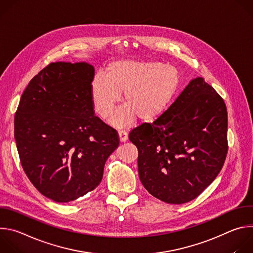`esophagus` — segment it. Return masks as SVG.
Segmentation results:
<instances>
[{
  "label": "esophagus",
  "instance_id": "esophagus-1",
  "mask_svg": "<svg viewBox=\"0 0 253 253\" xmlns=\"http://www.w3.org/2000/svg\"><path fill=\"white\" fill-rule=\"evenodd\" d=\"M118 135H119V139H120L121 142L127 141V139H128V134H127L126 131L119 130V131H118Z\"/></svg>",
  "mask_w": 253,
  "mask_h": 253
}]
</instances>
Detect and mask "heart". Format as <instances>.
<instances>
[{
    "label": "heart",
    "mask_w": 253,
    "mask_h": 253,
    "mask_svg": "<svg viewBox=\"0 0 253 253\" xmlns=\"http://www.w3.org/2000/svg\"><path fill=\"white\" fill-rule=\"evenodd\" d=\"M180 82L178 71L153 61H119L109 65L106 76L98 74L91 84L94 109L100 118L110 116L123 93L125 106L110 119L116 127L132 124L136 117L148 122L162 113Z\"/></svg>",
    "instance_id": "1"
}]
</instances>
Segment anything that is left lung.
Wrapping results in <instances>:
<instances>
[{"mask_svg": "<svg viewBox=\"0 0 253 253\" xmlns=\"http://www.w3.org/2000/svg\"><path fill=\"white\" fill-rule=\"evenodd\" d=\"M143 186L170 204L196 198L220 172L228 150L223 99L203 78L189 82L152 124L129 134Z\"/></svg>", "mask_w": 253, "mask_h": 253, "instance_id": "8db88e82", "label": "left lung"}]
</instances>
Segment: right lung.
Wrapping results in <instances>:
<instances>
[{
  "mask_svg": "<svg viewBox=\"0 0 253 253\" xmlns=\"http://www.w3.org/2000/svg\"><path fill=\"white\" fill-rule=\"evenodd\" d=\"M86 62L51 63L22 94L15 140L30 181L55 202H70L94 190L104 165L119 145L115 129L94 115Z\"/></svg>",
  "mask_w": 253,
  "mask_h": 253,
  "instance_id": "add662e5",
  "label": "right lung"
}]
</instances>
